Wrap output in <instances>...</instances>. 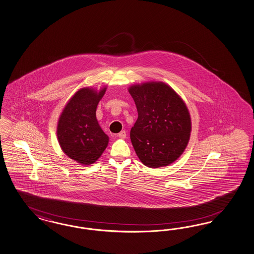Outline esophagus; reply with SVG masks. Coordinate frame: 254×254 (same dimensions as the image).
Instances as JSON below:
<instances>
[{
	"mask_svg": "<svg viewBox=\"0 0 254 254\" xmlns=\"http://www.w3.org/2000/svg\"><path fill=\"white\" fill-rule=\"evenodd\" d=\"M118 137L121 138H126V137H127V133H126V131L122 130L120 133H118Z\"/></svg>",
	"mask_w": 254,
	"mask_h": 254,
	"instance_id": "34e87169",
	"label": "esophagus"
}]
</instances>
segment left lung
I'll return each instance as SVG.
<instances>
[{"label":"left lung","mask_w":254,"mask_h":254,"mask_svg":"<svg viewBox=\"0 0 254 254\" xmlns=\"http://www.w3.org/2000/svg\"><path fill=\"white\" fill-rule=\"evenodd\" d=\"M138 119L131 128L136 154L145 166L159 168L184 153L191 132L190 115L185 102L164 83H146L129 88Z\"/></svg>","instance_id":"left-lung-1"}]
</instances>
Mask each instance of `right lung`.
I'll list each match as a JSON object with an SVG mask.
<instances>
[{"label": "right lung", "mask_w": 254, "mask_h": 254, "mask_svg": "<svg viewBox=\"0 0 254 254\" xmlns=\"http://www.w3.org/2000/svg\"><path fill=\"white\" fill-rule=\"evenodd\" d=\"M106 88L97 93L80 89L65 106L58 124V138L69 158L90 165L97 161L108 145L109 137L100 128L96 110Z\"/></svg>", "instance_id": "1"}]
</instances>
